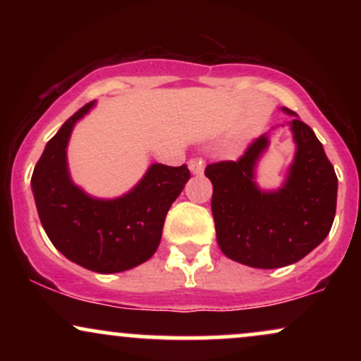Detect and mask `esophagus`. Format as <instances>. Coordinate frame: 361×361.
Returning a JSON list of instances; mask_svg holds the SVG:
<instances>
[{"instance_id": "obj_1", "label": "esophagus", "mask_w": 361, "mask_h": 361, "mask_svg": "<svg viewBox=\"0 0 361 361\" xmlns=\"http://www.w3.org/2000/svg\"><path fill=\"white\" fill-rule=\"evenodd\" d=\"M204 168L205 161L202 159V157H193V159H190V169H192L193 175H202V173H204Z\"/></svg>"}]
</instances>
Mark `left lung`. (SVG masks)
Segmentation results:
<instances>
[{
	"mask_svg": "<svg viewBox=\"0 0 361 361\" xmlns=\"http://www.w3.org/2000/svg\"><path fill=\"white\" fill-rule=\"evenodd\" d=\"M290 128L295 157L283 186L263 192L255 168L268 147L261 135L235 161L205 168L212 181V215L219 247L227 258L252 268H281L307 256L326 239L336 214L338 178L314 130L297 117Z\"/></svg>",
	"mask_w": 361,
	"mask_h": 361,
	"instance_id": "8db88e82",
	"label": "left lung"
}]
</instances>
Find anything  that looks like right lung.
<instances>
[{
	"instance_id": "add662e5",
	"label": "right lung",
	"mask_w": 361,
	"mask_h": 361,
	"mask_svg": "<svg viewBox=\"0 0 361 361\" xmlns=\"http://www.w3.org/2000/svg\"><path fill=\"white\" fill-rule=\"evenodd\" d=\"M86 103L45 146L32 175L45 234L73 263L97 273L130 270L154 255L166 214L190 180V169L151 164L130 192L98 200L71 181L66 147L74 123L93 109Z\"/></svg>"
}]
</instances>
